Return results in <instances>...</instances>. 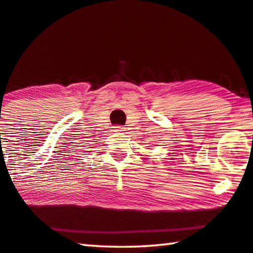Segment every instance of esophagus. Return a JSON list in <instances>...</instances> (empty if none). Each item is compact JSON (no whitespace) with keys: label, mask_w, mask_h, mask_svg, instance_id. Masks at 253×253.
Masks as SVG:
<instances>
[{"label":"esophagus","mask_w":253,"mask_h":253,"mask_svg":"<svg viewBox=\"0 0 253 253\" xmlns=\"http://www.w3.org/2000/svg\"><path fill=\"white\" fill-rule=\"evenodd\" d=\"M114 131H124L125 130V128H124L123 126H114V129H112Z\"/></svg>","instance_id":"obj_1"}]
</instances>
